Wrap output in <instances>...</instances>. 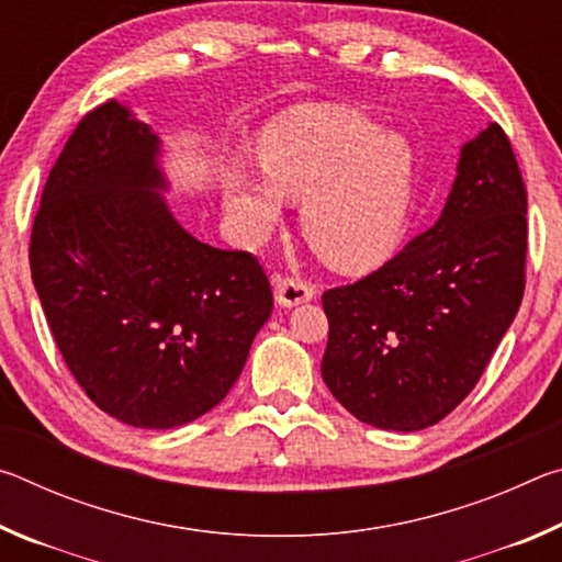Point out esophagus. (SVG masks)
I'll list each match as a JSON object with an SVG mask.
<instances>
[{"label": "esophagus", "instance_id": "34e87169", "mask_svg": "<svg viewBox=\"0 0 562 562\" xmlns=\"http://www.w3.org/2000/svg\"><path fill=\"white\" fill-rule=\"evenodd\" d=\"M272 288H274V300L282 307H294L300 302H310L315 297V290L312 284L302 282L297 278H284V274H272Z\"/></svg>", "mask_w": 562, "mask_h": 562}]
</instances>
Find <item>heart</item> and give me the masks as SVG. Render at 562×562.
Returning <instances> with one entry per match:
<instances>
[{"instance_id":"1","label":"heart","mask_w":562,"mask_h":562,"mask_svg":"<svg viewBox=\"0 0 562 562\" xmlns=\"http://www.w3.org/2000/svg\"><path fill=\"white\" fill-rule=\"evenodd\" d=\"M258 158L270 187L237 170L225 188L227 213L245 243L278 225L284 195L302 201L304 240L335 270L364 272L392 255L416 183L406 138L357 111L302 106L260 133Z\"/></svg>"}]
</instances>
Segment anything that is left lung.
<instances>
[{"label":"left lung","mask_w":562,"mask_h":562,"mask_svg":"<svg viewBox=\"0 0 562 562\" xmlns=\"http://www.w3.org/2000/svg\"><path fill=\"white\" fill-rule=\"evenodd\" d=\"M528 195L498 123L461 148L443 213L392 260L322 294V376L376 429L439 424L479 384L526 290Z\"/></svg>","instance_id":"obj_1"}]
</instances>
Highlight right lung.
Instances as JSON below:
<instances>
[{
	"mask_svg": "<svg viewBox=\"0 0 562 562\" xmlns=\"http://www.w3.org/2000/svg\"><path fill=\"white\" fill-rule=\"evenodd\" d=\"M158 150L119 101L89 111L49 170L30 243L66 367L101 412L138 429L221 404L272 312L255 255L195 240L170 215Z\"/></svg>",
	"mask_w": 562,
	"mask_h": 562,
	"instance_id": "1",
	"label": "right lung"
}]
</instances>
